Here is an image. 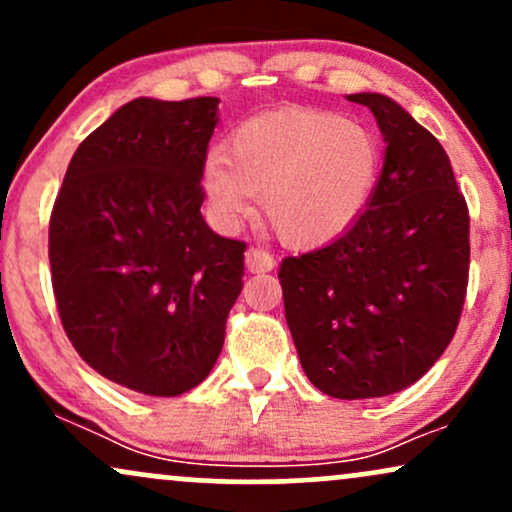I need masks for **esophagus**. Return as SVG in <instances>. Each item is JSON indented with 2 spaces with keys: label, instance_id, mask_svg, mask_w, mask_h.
<instances>
[{
  "label": "esophagus",
  "instance_id": "1",
  "mask_svg": "<svg viewBox=\"0 0 512 512\" xmlns=\"http://www.w3.org/2000/svg\"><path fill=\"white\" fill-rule=\"evenodd\" d=\"M245 269H248L250 274L272 272V269H274V257L269 255L267 250L250 248L248 252H245Z\"/></svg>",
  "mask_w": 512,
  "mask_h": 512
}]
</instances>
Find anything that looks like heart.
Masks as SVG:
<instances>
[{"label": "heart", "instance_id": "heart-1", "mask_svg": "<svg viewBox=\"0 0 512 512\" xmlns=\"http://www.w3.org/2000/svg\"><path fill=\"white\" fill-rule=\"evenodd\" d=\"M383 151L373 132L332 113H269L243 122L209 156L204 192L226 226L262 214L281 245L313 250L344 236L378 187Z\"/></svg>", "mask_w": 512, "mask_h": 512}]
</instances>
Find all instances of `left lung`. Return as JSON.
I'll use <instances>...</instances> for the list:
<instances>
[{
    "instance_id": "obj_1",
    "label": "left lung",
    "mask_w": 512,
    "mask_h": 512,
    "mask_svg": "<svg viewBox=\"0 0 512 512\" xmlns=\"http://www.w3.org/2000/svg\"><path fill=\"white\" fill-rule=\"evenodd\" d=\"M385 142L383 173L354 226L286 257L279 281L301 366L337 399L414 385L457 330L469 274V211L440 142L383 93H351Z\"/></svg>"
}]
</instances>
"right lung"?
I'll return each instance as SVG.
<instances>
[{
	"instance_id": "obj_1",
	"label": "right lung",
	"mask_w": 512,
	"mask_h": 512,
	"mask_svg": "<svg viewBox=\"0 0 512 512\" xmlns=\"http://www.w3.org/2000/svg\"><path fill=\"white\" fill-rule=\"evenodd\" d=\"M219 98H134L79 144L50 216L62 327L103 378L151 397L202 383L243 289L245 243L204 221Z\"/></svg>"
}]
</instances>
